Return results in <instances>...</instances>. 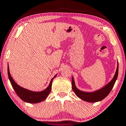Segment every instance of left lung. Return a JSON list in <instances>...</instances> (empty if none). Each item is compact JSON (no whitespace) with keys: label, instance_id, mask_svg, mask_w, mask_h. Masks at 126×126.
Instances as JSON below:
<instances>
[{"label":"left lung","instance_id":"1","mask_svg":"<svg viewBox=\"0 0 126 126\" xmlns=\"http://www.w3.org/2000/svg\"><path fill=\"white\" fill-rule=\"evenodd\" d=\"M118 69L119 66L118 63L117 69L116 71L115 74L114 75L113 78L107 84L106 86L103 87L100 89L96 90L93 92H85L79 90L75 86V82L74 80L73 77H72V89L74 92L75 94L78 96L80 99L84 100L85 101L90 102V103H94V102H97L101 101L104 98H105L107 95L109 94L110 92L111 91L112 89L115 85L116 80L117 79L118 75Z\"/></svg>","mask_w":126,"mask_h":126}]
</instances>
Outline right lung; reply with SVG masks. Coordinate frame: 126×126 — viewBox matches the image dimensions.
Instances as JSON below:
<instances>
[{
    "label": "right lung",
    "mask_w": 126,
    "mask_h": 126,
    "mask_svg": "<svg viewBox=\"0 0 126 126\" xmlns=\"http://www.w3.org/2000/svg\"><path fill=\"white\" fill-rule=\"evenodd\" d=\"M8 78H9L11 84L12 85L13 89L16 92V94L21 99H22L23 101H24L26 103H38L40 102H41L44 100L47 97V96L49 94L52 88V82L53 79L56 77V75L52 79L50 83L47 88L46 89L44 90L42 92H33L31 90L26 89L23 88L19 86L17 83H16V82L13 80L12 77H11L10 73L9 67H8Z\"/></svg>",
    "instance_id": "1"
}]
</instances>
